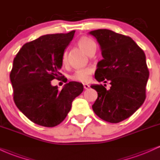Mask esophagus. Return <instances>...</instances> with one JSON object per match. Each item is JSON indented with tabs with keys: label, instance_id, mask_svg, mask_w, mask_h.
Here are the masks:
<instances>
[{
	"label": "esophagus",
	"instance_id": "esophagus-1",
	"mask_svg": "<svg viewBox=\"0 0 160 160\" xmlns=\"http://www.w3.org/2000/svg\"><path fill=\"white\" fill-rule=\"evenodd\" d=\"M83 87H84V89H89V87H90V86H89V84H87V83H83Z\"/></svg>",
	"mask_w": 160,
	"mask_h": 160
}]
</instances>
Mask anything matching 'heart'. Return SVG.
Listing matches in <instances>:
<instances>
[{"instance_id": "obj_1", "label": "heart", "mask_w": 160, "mask_h": 160, "mask_svg": "<svg viewBox=\"0 0 160 160\" xmlns=\"http://www.w3.org/2000/svg\"><path fill=\"white\" fill-rule=\"evenodd\" d=\"M78 44L79 47L81 48L84 52L89 55L92 52H95L96 50V43L93 40L88 37L83 36L81 37L78 40ZM62 62L64 65H65L68 62L67 54L66 52H64L62 55ZM93 69L92 68H82L78 69L75 71V72L71 75V79L74 81L86 82L90 80L91 74L92 73Z\"/></svg>"}]
</instances>
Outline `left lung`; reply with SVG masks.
<instances>
[{"label": "left lung", "instance_id": "8db88e82", "mask_svg": "<svg viewBox=\"0 0 160 160\" xmlns=\"http://www.w3.org/2000/svg\"><path fill=\"white\" fill-rule=\"evenodd\" d=\"M89 34L96 38L103 57L97 64L95 78L111 85L109 89L105 84L91 86L98 92L92 109L102 120L117 123L131 117L144 103L149 78L146 56L128 36L108 29L92 31Z\"/></svg>", "mask_w": 160, "mask_h": 160}]
</instances>
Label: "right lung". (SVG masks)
Instances as JSON below:
<instances>
[{
  "mask_svg": "<svg viewBox=\"0 0 160 160\" xmlns=\"http://www.w3.org/2000/svg\"><path fill=\"white\" fill-rule=\"evenodd\" d=\"M75 31L68 34H47L22 46L13 60L10 78L16 107L34 123L54 127L67 117L74 99L83 91L78 82L66 83L62 90L53 86L59 72L66 47ZM63 80L67 79L64 78Z\"/></svg>",
  "mask_w": 160,
  "mask_h": 160,
  "instance_id": "1",
  "label": "right lung"
}]
</instances>
